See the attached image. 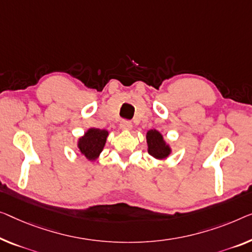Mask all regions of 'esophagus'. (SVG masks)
<instances>
[{
	"instance_id": "34e87169",
	"label": "esophagus",
	"mask_w": 252,
	"mask_h": 252,
	"mask_svg": "<svg viewBox=\"0 0 252 252\" xmlns=\"http://www.w3.org/2000/svg\"><path fill=\"white\" fill-rule=\"evenodd\" d=\"M120 127H121L123 131H130L132 129V123L125 120V121H121V123H120Z\"/></svg>"
}]
</instances>
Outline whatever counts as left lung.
Listing matches in <instances>:
<instances>
[{"label":"left lung","instance_id":"obj_1","mask_svg":"<svg viewBox=\"0 0 252 252\" xmlns=\"http://www.w3.org/2000/svg\"><path fill=\"white\" fill-rule=\"evenodd\" d=\"M147 140V152L155 159L162 160L171 155V145L165 140L163 134L156 129H150L146 133Z\"/></svg>","mask_w":252,"mask_h":252}]
</instances>
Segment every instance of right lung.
<instances>
[{"mask_svg":"<svg viewBox=\"0 0 252 252\" xmlns=\"http://www.w3.org/2000/svg\"><path fill=\"white\" fill-rule=\"evenodd\" d=\"M108 137V131L97 127H89L77 140L78 150L88 160L95 162L103 152Z\"/></svg>","mask_w":252,"mask_h":252,"instance_id":"add662e5","label":"right lung"}]
</instances>
